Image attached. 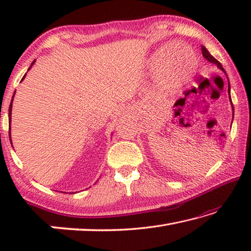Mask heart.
<instances>
[{
  "instance_id": "heart-1",
  "label": "heart",
  "mask_w": 251,
  "mask_h": 251,
  "mask_svg": "<svg viewBox=\"0 0 251 251\" xmlns=\"http://www.w3.org/2000/svg\"><path fill=\"white\" fill-rule=\"evenodd\" d=\"M188 50V54L184 52L175 53L171 62L165 61L161 64L160 69V79L161 84L168 90H177L188 82L192 77L195 69H196V55L190 49H186ZM159 58H157L156 64H159Z\"/></svg>"
}]
</instances>
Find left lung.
Segmentation results:
<instances>
[{
  "label": "left lung",
  "mask_w": 251,
  "mask_h": 251,
  "mask_svg": "<svg viewBox=\"0 0 251 251\" xmlns=\"http://www.w3.org/2000/svg\"><path fill=\"white\" fill-rule=\"evenodd\" d=\"M201 53H202V56L205 57L208 62H210V63H212V64H215V65H217V67L218 69H220L222 70L225 74H226V72H225V70L223 69V65L220 64L219 63V61H217V59H216L214 56H212V55L208 52V50L205 48V46H201ZM226 76H227V74H226ZM228 78V77H227ZM228 93H229V100H230V103H231V107H232V110H233V106H232V101H231V99H230V84H229V79H228Z\"/></svg>",
  "instance_id": "8db88e82"
}]
</instances>
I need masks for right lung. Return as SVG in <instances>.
Segmentation results:
<instances>
[{"instance_id":"right-lung-1","label":"right lung","mask_w":251,"mask_h":251,"mask_svg":"<svg viewBox=\"0 0 251 251\" xmlns=\"http://www.w3.org/2000/svg\"><path fill=\"white\" fill-rule=\"evenodd\" d=\"M34 63H35V61H33V62H32V64H31V66H29L28 71L31 70V67L33 66ZM25 76H26V74H25V75L23 76L22 80L24 79ZM14 94H15V93H14ZM13 99H14V95H13ZM13 99H12V100H11V105H10V108H8V122H10V133H8V136H10V141H11V144H12V139H11V115H12V103H13ZM72 194H73V193H72Z\"/></svg>"}]
</instances>
